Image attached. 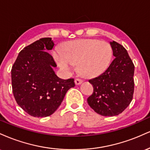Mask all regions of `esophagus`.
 Segmentation results:
<instances>
[{"label": "esophagus", "mask_w": 150, "mask_h": 150, "mask_svg": "<svg viewBox=\"0 0 150 150\" xmlns=\"http://www.w3.org/2000/svg\"><path fill=\"white\" fill-rule=\"evenodd\" d=\"M82 82H83V81H82V80H80V79H75V85H80Z\"/></svg>", "instance_id": "1"}]
</instances>
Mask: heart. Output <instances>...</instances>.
<instances>
[{"mask_svg": "<svg viewBox=\"0 0 150 150\" xmlns=\"http://www.w3.org/2000/svg\"><path fill=\"white\" fill-rule=\"evenodd\" d=\"M113 51L108 42L99 39H80L65 43L63 51L53 53L58 66L65 72L73 70L78 64V70L87 77L99 76L107 69Z\"/></svg>", "mask_w": 150, "mask_h": 150, "instance_id": "obj_1", "label": "heart"}]
</instances>
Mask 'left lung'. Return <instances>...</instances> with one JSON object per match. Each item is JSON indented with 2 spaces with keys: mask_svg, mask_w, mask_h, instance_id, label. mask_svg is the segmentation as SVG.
<instances>
[{
  "mask_svg": "<svg viewBox=\"0 0 150 150\" xmlns=\"http://www.w3.org/2000/svg\"><path fill=\"white\" fill-rule=\"evenodd\" d=\"M115 58L99 76L89 80L94 92L87 98L91 108L104 116L120 114L129 106L134 92L135 66L126 49L110 42Z\"/></svg>",
  "mask_w": 150,
  "mask_h": 150,
  "instance_id": "8db88e82",
  "label": "left lung"
}]
</instances>
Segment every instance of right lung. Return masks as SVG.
Instances as JSON below:
<instances>
[{
    "label": "right lung",
    "mask_w": 150,
    "mask_h": 150,
    "mask_svg": "<svg viewBox=\"0 0 150 150\" xmlns=\"http://www.w3.org/2000/svg\"><path fill=\"white\" fill-rule=\"evenodd\" d=\"M52 39L42 38L19 53L12 67L14 97L25 112L34 117L51 116L59 107L74 79L63 80L55 73L56 64L47 51L54 46Z\"/></svg>",
    "instance_id": "right-lung-1"
}]
</instances>
